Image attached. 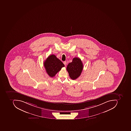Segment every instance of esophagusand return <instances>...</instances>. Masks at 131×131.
I'll list each match as a JSON object with an SVG mask.
<instances>
[{"label": "esophagus", "mask_w": 131, "mask_h": 131, "mask_svg": "<svg viewBox=\"0 0 131 131\" xmlns=\"http://www.w3.org/2000/svg\"><path fill=\"white\" fill-rule=\"evenodd\" d=\"M63 63H64V65H65V66H66V65H67V62H66V61L64 62Z\"/></svg>", "instance_id": "obj_1"}]
</instances>
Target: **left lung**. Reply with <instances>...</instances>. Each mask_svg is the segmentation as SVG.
Wrapping results in <instances>:
<instances>
[{
    "instance_id": "8db88e82",
    "label": "left lung",
    "mask_w": 131,
    "mask_h": 131,
    "mask_svg": "<svg viewBox=\"0 0 131 131\" xmlns=\"http://www.w3.org/2000/svg\"><path fill=\"white\" fill-rule=\"evenodd\" d=\"M83 66L80 59L75 57L72 61L67 66V70L70 77L73 80H76L80 75Z\"/></svg>"
}]
</instances>
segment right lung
Masks as SVG:
<instances>
[{
	"label": "right lung",
	"mask_w": 131,
	"mask_h": 131,
	"mask_svg": "<svg viewBox=\"0 0 131 131\" xmlns=\"http://www.w3.org/2000/svg\"><path fill=\"white\" fill-rule=\"evenodd\" d=\"M44 65L48 74L50 77H54L62 68L64 64L54 55H50L44 62Z\"/></svg>",
	"instance_id": "obj_1"
}]
</instances>
